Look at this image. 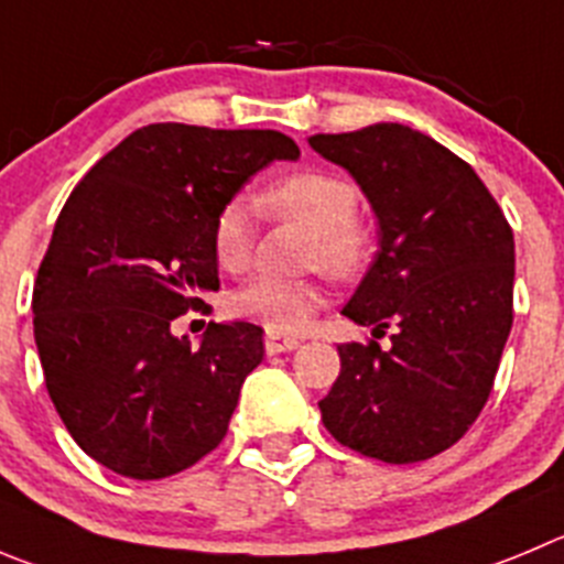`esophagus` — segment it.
<instances>
[{"label": "esophagus", "mask_w": 564, "mask_h": 564, "mask_svg": "<svg viewBox=\"0 0 564 564\" xmlns=\"http://www.w3.org/2000/svg\"><path fill=\"white\" fill-rule=\"evenodd\" d=\"M267 354L270 356H278V354H286V350H297L303 341L297 339V336H286V334H278V330H267Z\"/></svg>", "instance_id": "obj_1"}]
</instances>
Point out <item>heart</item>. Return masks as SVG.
Instances as JSON below:
<instances>
[{"mask_svg":"<svg viewBox=\"0 0 564 564\" xmlns=\"http://www.w3.org/2000/svg\"><path fill=\"white\" fill-rule=\"evenodd\" d=\"M264 203L283 217L300 219L317 230L314 258L334 272H354L365 261L367 239L356 219V188L328 172H297L272 183ZM210 250L219 270L241 272L252 250V210L245 199H230L217 210L210 225ZM325 303V289L317 281L256 275L234 294L230 308L239 317L267 325L270 330L306 328Z\"/></svg>","mask_w":564,"mask_h":564,"instance_id":"b5f03b06","label":"heart"}]
</instances>
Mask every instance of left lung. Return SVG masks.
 <instances>
[{
    "label": "left lung",
    "mask_w": 564,
    "mask_h": 564,
    "mask_svg": "<svg viewBox=\"0 0 564 564\" xmlns=\"http://www.w3.org/2000/svg\"><path fill=\"white\" fill-rule=\"evenodd\" d=\"M370 203L378 252L341 308L392 345H339L319 401L336 442L389 465L451 448L476 423L512 330L514 239L481 177L420 130L308 135Z\"/></svg>",
    "instance_id": "1"
}]
</instances>
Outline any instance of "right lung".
I'll return each mask as SVG.
<instances>
[{"instance_id": "add662e5", "label": "right lung", "mask_w": 564, "mask_h": 564, "mask_svg": "<svg viewBox=\"0 0 564 564\" xmlns=\"http://www.w3.org/2000/svg\"><path fill=\"white\" fill-rule=\"evenodd\" d=\"M297 158L278 130L147 124L68 194L35 278V347L63 425L99 465L166 478L228 434L264 330L208 323L192 347L172 319L219 289L217 210L272 161Z\"/></svg>"}]
</instances>
